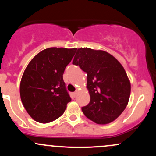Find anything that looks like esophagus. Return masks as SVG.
Returning <instances> with one entry per match:
<instances>
[{"instance_id":"1","label":"esophagus","mask_w":156,"mask_h":156,"mask_svg":"<svg viewBox=\"0 0 156 156\" xmlns=\"http://www.w3.org/2000/svg\"><path fill=\"white\" fill-rule=\"evenodd\" d=\"M77 94H78V91H76V92H73V97H76Z\"/></svg>"}]
</instances>
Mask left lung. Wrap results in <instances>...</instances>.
<instances>
[{"label": "left lung", "instance_id": "8db88e82", "mask_svg": "<svg viewBox=\"0 0 156 156\" xmlns=\"http://www.w3.org/2000/svg\"><path fill=\"white\" fill-rule=\"evenodd\" d=\"M73 64L87 73L90 102L82 107L88 119L99 125L115 120L129 101L130 82L124 67L108 52L76 48Z\"/></svg>", "mask_w": 156, "mask_h": 156}]
</instances>
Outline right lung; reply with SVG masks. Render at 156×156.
<instances>
[{
  "label": "right lung",
  "instance_id": "add662e5",
  "mask_svg": "<svg viewBox=\"0 0 156 156\" xmlns=\"http://www.w3.org/2000/svg\"><path fill=\"white\" fill-rule=\"evenodd\" d=\"M76 50L47 48L37 53L26 67L20 94L23 106L35 121L48 123L58 119L71 101L63 74Z\"/></svg>",
  "mask_w": 156,
  "mask_h": 156
}]
</instances>
